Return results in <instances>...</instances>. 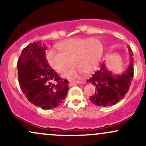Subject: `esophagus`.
<instances>
[{
    "instance_id": "34e87169",
    "label": "esophagus",
    "mask_w": 146,
    "mask_h": 146,
    "mask_svg": "<svg viewBox=\"0 0 146 146\" xmlns=\"http://www.w3.org/2000/svg\"><path fill=\"white\" fill-rule=\"evenodd\" d=\"M80 81H75V82H71L69 83V86H73V85L76 84H80Z\"/></svg>"
}]
</instances>
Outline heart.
Here are the masks:
<instances>
[{"instance_id":"heart-1","label":"heart","mask_w":146,"mask_h":146,"mask_svg":"<svg viewBox=\"0 0 146 146\" xmlns=\"http://www.w3.org/2000/svg\"><path fill=\"white\" fill-rule=\"evenodd\" d=\"M59 52L50 50L46 53L49 66L57 73H62L73 63L75 65L64 74L73 79L82 72L88 74L98 66L103 53V44L96 38H71L58 45Z\"/></svg>"}]
</instances>
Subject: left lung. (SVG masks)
I'll return each mask as SVG.
<instances>
[{"label": "left lung", "mask_w": 146, "mask_h": 146, "mask_svg": "<svg viewBox=\"0 0 146 146\" xmlns=\"http://www.w3.org/2000/svg\"><path fill=\"white\" fill-rule=\"evenodd\" d=\"M128 47L130 63L128 68L120 74L108 69L104 62L87 82L95 86V95L90 96V102L98 106H110L123 98L131 84L134 75V59L131 48Z\"/></svg>", "instance_id": "obj_1"}]
</instances>
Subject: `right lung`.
Masks as SVG:
<instances>
[{"mask_svg": "<svg viewBox=\"0 0 146 146\" xmlns=\"http://www.w3.org/2000/svg\"><path fill=\"white\" fill-rule=\"evenodd\" d=\"M46 46L40 42L31 43L22 51L18 60L21 88L31 104L42 109L59 106L66 98L68 80L60 78L46 60Z\"/></svg>", "mask_w": 146, "mask_h": 146, "instance_id": "obj_1", "label": "right lung"}]
</instances>
